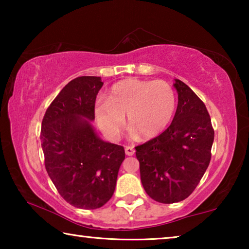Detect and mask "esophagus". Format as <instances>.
Returning a JSON list of instances; mask_svg holds the SVG:
<instances>
[{"mask_svg": "<svg viewBox=\"0 0 249 249\" xmlns=\"http://www.w3.org/2000/svg\"><path fill=\"white\" fill-rule=\"evenodd\" d=\"M125 154L127 156H133L135 154V149L133 146H126L125 147Z\"/></svg>", "mask_w": 249, "mask_h": 249, "instance_id": "esophagus-1", "label": "esophagus"}]
</instances>
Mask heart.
Returning a JSON list of instances; mask_svg holds the SVG:
<instances>
[{
  "instance_id": "1",
  "label": "heart",
  "mask_w": 249,
  "mask_h": 249,
  "mask_svg": "<svg viewBox=\"0 0 249 249\" xmlns=\"http://www.w3.org/2000/svg\"><path fill=\"white\" fill-rule=\"evenodd\" d=\"M176 105L175 90L168 82L130 78L109 89L107 102L95 105L94 115L100 128L109 137L120 134L127 115L130 132L142 141H149L170 125Z\"/></svg>"
}]
</instances>
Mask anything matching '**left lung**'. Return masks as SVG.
I'll use <instances>...</instances> for the list:
<instances>
[{
    "instance_id": "obj_1",
    "label": "left lung",
    "mask_w": 249,
    "mask_h": 249,
    "mask_svg": "<svg viewBox=\"0 0 249 249\" xmlns=\"http://www.w3.org/2000/svg\"><path fill=\"white\" fill-rule=\"evenodd\" d=\"M178 107L165 132L135 147L141 180L151 199L180 202L195 191L211 160L214 129L208 109L187 84L176 79Z\"/></svg>"
}]
</instances>
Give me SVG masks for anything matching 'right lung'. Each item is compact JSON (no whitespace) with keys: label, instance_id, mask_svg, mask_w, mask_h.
Here are the masks:
<instances>
[{"label":"right lung","instance_id":"obj_1","mask_svg":"<svg viewBox=\"0 0 249 249\" xmlns=\"http://www.w3.org/2000/svg\"><path fill=\"white\" fill-rule=\"evenodd\" d=\"M102 86L100 77L71 80L41 123L46 170L59 195L79 209H99L111 199L125 159L124 147L101 140L90 123Z\"/></svg>","mask_w":249,"mask_h":249}]
</instances>
